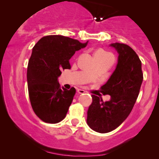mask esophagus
Segmentation results:
<instances>
[{
  "instance_id": "34e87169",
  "label": "esophagus",
  "mask_w": 159,
  "mask_h": 159,
  "mask_svg": "<svg viewBox=\"0 0 159 159\" xmlns=\"http://www.w3.org/2000/svg\"><path fill=\"white\" fill-rule=\"evenodd\" d=\"M77 93L80 94H83V93H86V91L84 90H81V89H77Z\"/></svg>"
}]
</instances>
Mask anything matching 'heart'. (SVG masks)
<instances>
[{
    "instance_id": "1",
    "label": "heart",
    "mask_w": 159,
    "mask_h": 159,
    "mask_svg": "<svg viewBox=\"0 0 159 159\" xmlns=\"http://www.w3.org/2000/svg\"><path fill=\"white\" fill-rule=\"evenodd\" d=\"M95 53H100V54H106V53L104 52L103 50H98V51H96V52H95Z\"/></svg>"
}]
</instances>
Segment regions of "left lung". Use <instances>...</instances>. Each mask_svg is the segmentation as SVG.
Segmentation results:
<instances>
[{
	"label": "left lung",
	"instance_id": "8db88e82",
	"mask_svg": "<svg viewBox=\"0 0 159 159\" xmlns=\"http://www.w3.org/2000/svg\"><path fill=\"white\" fill-rule=\"evenodd\" d=\"M119 54L116 69L105 84L103 94L111 96L110 101L92 95L93 102L87 111V123L99 133L114 130L128 117L139 94L143 81L141 61L133 49L123 43H112Z\"/></svg>",
	"mask_w": 159,
	"mask_h": 159
}]
</instances>
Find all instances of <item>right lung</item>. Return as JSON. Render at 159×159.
Segmentation results:
<instances>
[{
    "label": "right lung",
    "mask_w": 159,
    "mask_h": 159,
    "mask_svg": "<svg viewBox=\"0 0 159 159\" xmlns=\"http://www.w3.org/2000/svg\"><path fill=\"white\" fill-rule=\"evenodd\" d=\"M87 45L61 35L41 38L33 48L27 66L29 98L36 116L45 123H57L66 117L75 89H61L57 78L71 69L69 59Z\"/></svg>",
    "instance_id": "right-lung-1"
}]
</instances>
